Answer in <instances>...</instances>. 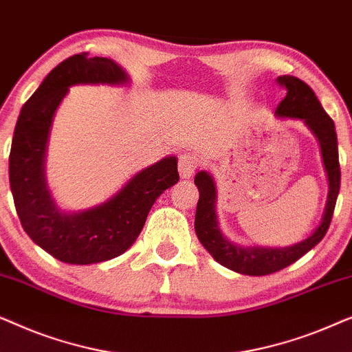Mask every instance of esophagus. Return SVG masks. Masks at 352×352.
Returning a JSON list of instances; mask_svg holds the SVG:
<instances>
[{"instance_id": "34e87169", "label": "esophagus", "mask_w": 352, "mask_h": 352, "mask_svg": "<svg viewBox=\"0 0 352 352\" xmlns=\"http://www.w3.org/2000/svg\"><path fill=\"white\" fill-rule=\"evenodd\" d=\"M199 166V158L194 153H182L179 157V176L182 179H189Z\"/></svg>"}]
</instances>
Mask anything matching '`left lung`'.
<instances>
[{
    "mask_svg": "<svg viewBox=\"0 0 352 352\" xmlns=\"http://www.w3.org/2000/svg\"><path fill=\"white\" fill-rule=\"evenodd\" d=\"M277 83L285 88L287 96L276 109V117L278 118H298L306 123L320 146L322 162L329 179V195L324 214L317 228L312 230L309 237L290 247H247L239 245L226 237L221 232L218 214H216V184L213 176L206 171L195 175V186L199 187L200 199L197 204L195 213V232L200 243L204 245L211 256L221 266L230 271L245 274V276H267L280 269L290 266L298 261L302 254L324 239L329 230L331 216H333L336 197L340 192V162H338V142H336L335 123L322 107L314 91L305 81L295 76L283 75L278 76Z\"/></svg>",
    "mask_w": 352,
    "mask_h": 352,
    "instance_id": "1",
    "label": "left lung"
}]
</instances>
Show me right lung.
Here are the masks:
<instances>
[{"instance_id": "obj_1", "label": "right lung", "mask_w": 352, "mask_h": 352, "mask_svg": "<svg viewBox=\"0 0 352 352\" xmlns=\"http://www.w3.org/2000/svg\"><path fill=\"white\" fill-rule=\"evenodd\" d=\"M129 76L107 57L75 54L60 62L23 104L9 153V182L19 219L38 247L69 264L109 261L136 242L152 205L179 181L177 158L165 157L136 173L104 204L60 210L46 182L52 118L75 85H126Z\"/></svg>"}]
</instances>
